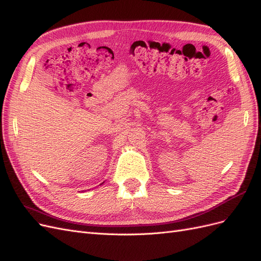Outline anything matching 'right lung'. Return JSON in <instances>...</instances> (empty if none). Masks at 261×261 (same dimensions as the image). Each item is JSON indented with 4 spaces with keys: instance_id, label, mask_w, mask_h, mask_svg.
Listing matches in <instances>:
<instances>
[{
    "instance_id": "add662e5",
    "label": "right lung",
    "mask_w": 261,
    "mask_h": 261,
    "mask_svg": "<svg viewBox=\"0 0 261 261\" xmlns=\"http://www.w3.org/2000/svg\"><path fill=\"white\" fill-rule=\"evenodd\" d=\"M103 183H105V181H103ZM103 183H102V184H103ZM102 184H100V185H102Z\"/></svg>"
}]
</instances>
